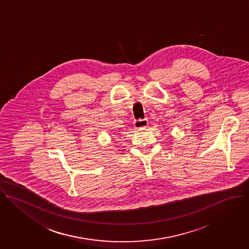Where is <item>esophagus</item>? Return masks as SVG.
<instances>
[{
    "label": "esophagus",
    "mask_w": 249,
    "mask_h": 249,
    "mask_svg": "<svg viewBox=\"0 0 249 249\" xmlns=\"http://www.w3.org/2000/svg\"><path fill=\"white\" fill-rule=\"evenodd\" d=\"M148 125V120L147 119H139V120H137L136 122H135V126L137 127V128H144V127H146Z\"/></svg>",
    "instance_id": "obj_1"
}]
</instances>
